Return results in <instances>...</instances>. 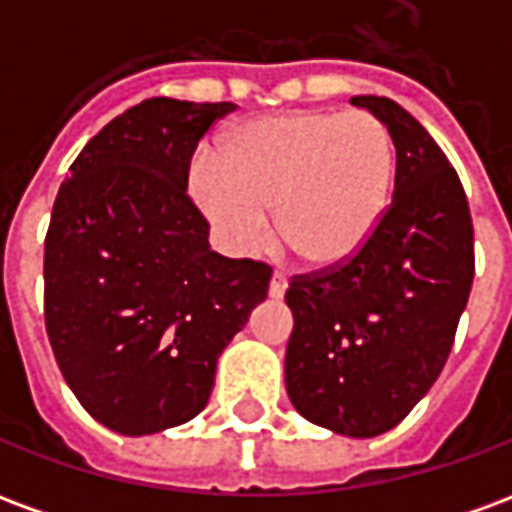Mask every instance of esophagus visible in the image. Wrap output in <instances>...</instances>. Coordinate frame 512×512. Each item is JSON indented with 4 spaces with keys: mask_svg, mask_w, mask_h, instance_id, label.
I'll list each match as a JSON object with an SVG mask.
<instances>
[{
    "mask_svg": "<svg viewBox=\"0 0 512 512\" xmlns=\"http://www.w3.org/2000/svg\"><path fill=\"white\" fill-rule=\"evenodd\" d=\"M285 290H288V277H285L282 271H274V277H271V285H268V293H271V299H282V296H285Z\"/></svg>",
    "mask_w": 512,
    "mask_h": 512,
    "instance_id": "1",
    "label": "esophagus"
}]
</instances>
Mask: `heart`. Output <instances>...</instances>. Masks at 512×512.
<instances>
[{
    "instance_id": "heart-1",
    "label": "heart",
    "mask_w": 512,
    "mask_h": 512,
    "mask_svg": "<svg viewBox=\"0 0 512 512\" xmlns=\"http://www.w3.org/2000/svg\"><path fill=\"white\" fill-rule=\"evenodd\" d=\"M202 216L230 252L252 255L271 233L301 263L337 268L354 260L384 222L395 189V145L367 112H288L235 128L219 158L189 167Z\"/></svg>"
}]
</instances>
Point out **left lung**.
Returning <instances> with one entry per match:
<instances>
[{"label":"left lung","instance_id":"1","mask_svg":"<svg viewBox=\"0 0 512 512\" xmlns=\"http://www.w3.org/2000/svg\"><path fill=\"white\" fill-rule=\"evenodd\" d=\"M395 142V194L378 233L343 266L293 277L285 386L301 417L351 439L392 430L450 356L474 279L458 172L389 98L356 95Z\"/></svg>","mask_w":512,"mask_h":512}]
</instances>
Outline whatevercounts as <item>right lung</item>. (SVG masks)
I'll list each match as a JSON object with an SVG mask.
<instances>
[{
	"instance_id": "right-lung-1",
	"label": "right lung",
	"mask_w": 512,
	"mask_h": 512,
	"mask_svg": "<svg viewBox=\"0 0 512 512\" xmlns=\"http://www.w3.org/2000/svg\"><path fill=\"white\" fill-rule=\"evenodd\" d=\"M235 104L150 98L84 145L46 233V332L87 414L150 436L208 406L216 362L268 296L271 268L208 244L191 156Z\"/></svg>"
}]
</instances>
